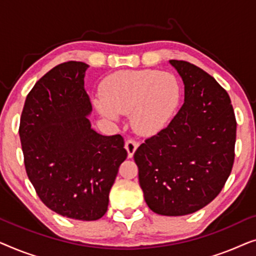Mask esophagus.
I'll return each instance as SVG.
<instances>
[{
    "instance_id": "esophagus-1",
    "label": "esophagus",
    "mask_w": 256,
    "mask_h": 256,
    "mask_svg": "<svg viewBox=\"0 0 256 256\" xmlns=\"http://www.w3.org/2000/svg\"><path fill=\"white\" fill-rule=\"evenodd\" d=\"M138 142H135L134 140H128V141H126L124 146L126 149H127L129 158H132V157L134 156V152H136V149H138Z\"/></svg>"
}]
</instances>
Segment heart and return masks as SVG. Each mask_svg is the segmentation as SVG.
<instances>
[{"label":"heart","mask_w":256,"mask_h":256,"mask_svg":"<svg viewBox=\"0 0 256 256\" xmlns=\"http://www.w3.org/2000/svg\"><path fill=\"white\" fill-rule=\"evenodd\" d=\"M100 94L93 104L101 116L118 121L120 114H129L138 134L154 135L174 116L182 88L171 73L150 68L124 70L104 78Z\"/></svg>","instance_id":"b5f03b06"}]
</instances>
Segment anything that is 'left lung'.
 <instances>
[{"label":"left lung","instance_id":"obj_1","mask_svg":"<svg viewBox=\"0 0 256 256\" xmlns=\"http://www.w3.org/2000/svg\"><path fill=\"white\" fill-rule=\"evenodd\" d=\"M184 84V104L169 126L134 154L146 205L185 216L211 202L234 162L236 121L228 94L194 64L169 60Z\"/></svg>","mask_w":256,"mask_h":256}]
</instances>
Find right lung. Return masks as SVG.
I'll list each match as a JSON object with an SVG mask.
<instances>
[{"mask_svg": "<svg viewBox=\"0 0 256 256\" xmlns=\"http://www.w3.org/2000/svg\"><path fill=\"white\" fill-rule=\"evenodd\" d=\"M82 62L56 66L34 84L20 116L26 174L38 197L70 219L92 222L107 212L118 166L127 158L121 135L90 127L92 104Z\"/></svg>", "mask_w": 256, "mask_h": 256, "instance_id": "add662e5", "label": "right lung"}]
</instances>
